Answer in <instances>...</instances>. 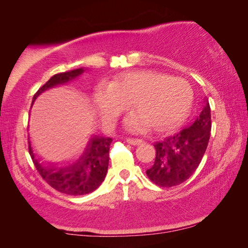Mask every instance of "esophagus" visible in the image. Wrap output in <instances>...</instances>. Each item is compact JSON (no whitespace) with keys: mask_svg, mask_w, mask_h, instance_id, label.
Instances as JSON below:
<instances>
[{"mask_svg":"<svg viewBox=\"0 0 248 248\" xmlns=\"http://www.w3.org/2000/svg\"><path fill=\"white\" fill-rule=\"evenodd\" d=\"M127 143L131 144V145H139L142 143V140L141 139H127Z\"/></svg>","mask_w":248,"mask_h":248,"instance_id":"obj_1","label":"esophagus"}]
</instances>
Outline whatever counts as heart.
I'll list each match as a JSON object with an SVG mask.
<instances>
[{
  "mask_svg": "<svg viewBox=\"0 0 248 248\" xmlns=\"http://www.w3.org/2000/svg\"><path fill=\"white\" fill-rule=\"evenodd\" d=\"M194 91L186 79L152 70L129 71L110 82L95 86L93 103L104 124L114 125L131 103L134 114L127 120L133 132L167 131L177 125L189 112Z\"/></svg>",
  "mask_w": 248,
  "mask_h": 248,
  "instance_id": "b5f03b06",
  "label": "heart"
}]
</instances>
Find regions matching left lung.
Masks as SVG:
<instances>
[{
    "mask_svg": "<svg viewBox=\"0 0 248 248\" xmlns=\"http://www.w3.org/2000/svg\"><path fill=\"white\" fill-rule=\"evenodd\" d=\"M210 132L211 110L204 97L202 110L189 127L154 144L156 156L152 167L146 170L148 177L161 187L177 186L187 180L203 157Z\"/></svg>",
    "mask_w": 248,
    "mask_h": 248,
    "instance_id": "1",
    "label": "left lung"
}]
</instances>
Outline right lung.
<instances>
[{"instance_id": "obj_1", "label": "right lung", "mask_w": 248, "mask_h": 248, "mask_svg": "<svg viewBox=\"0 0 248 248\" xmlns=\"http://www.w3.org/2000/svg\"><path fill=\"white\" fill-rule=\"evenodd\" d=\"M85 69L81 68L53 75L33 95V100L46 91L73 81L74 78L85 73ZM111 142V138H92L75 161L61 167L45 165L44 163L39 162L29 142L28 150L37 170L50 186L66 195L82 196L97 189L106 177L109 163V146Z\"/></svg>"}]
</instances>
